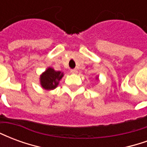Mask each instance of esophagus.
Returning a JSON list of instances; mask_svg holds the SVG:
<instances>
[{
    "label": "esophagus",
    "instance_id": "34e87169",
    "mask_svg": "<svg viewBox=\"0 0 147 147\" xmlns=\"http://www.w3.org/2000/svg\"><path fill=\"white\" fill-rule=\"evenodd\" d=\"M71 72L72 74H77L78 73V69H76V68H75V69H71Z\"/></svg>",
    "mask_w": 147,
    "mask_h": 147
}]
</instances>
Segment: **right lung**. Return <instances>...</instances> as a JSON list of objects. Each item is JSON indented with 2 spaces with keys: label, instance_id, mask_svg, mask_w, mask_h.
<instances>
[{
  "label": "right lung",
  "instance_id": "1",
  "mask_svg": "<svg viewBox=\"0 0 147 147\" xmlns=\"http://www.w3.org/2000/svg\"><path fill=\"white\" fill-rule=\"evenodd\" d=\"M64 76V73L60 71H55L52 67H48L40 76V84L43 89L51 90L55 89L59 84L60 80Z\"/></svg>",
  "mask_w": 147,
  "mask_h": 147
}]
</instances>
